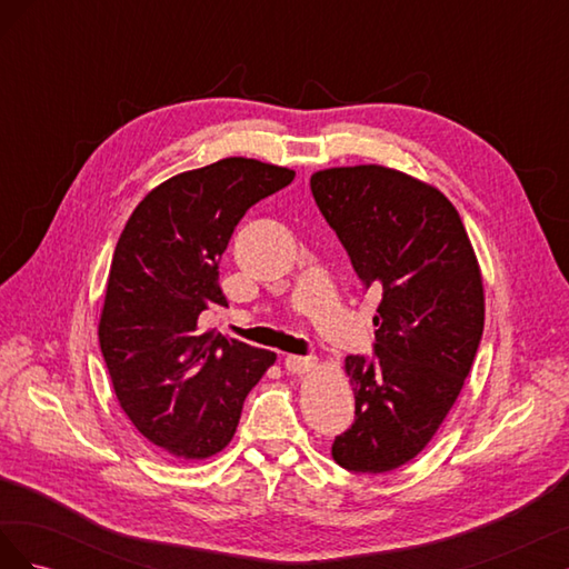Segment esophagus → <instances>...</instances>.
Wrapping results in <instances>:
<instances>
[{
	"label": "esophagus",
	"instance_id": "esophagus-1",
	"mask_svg": "<svg viewBox=\"0 0 569 569\" xmlns=\"http://www.w3.org/2000/svg\"><path fill=\"white\" fill-rule=\"evenodd\" d=\"M316 366H318L316 356H287L284 358V368L291 375H306V372H311Z\"/></svg>",
	"mask_w": 569,
	"mask_h": 569
}]
</instances>
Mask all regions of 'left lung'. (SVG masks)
<instances>
[{
    "label": "left lung",
    "mask_w": 569,
    "mask_h": 569,
    "mask_svg": "<svg viewBox=\"0 0 569 569\" xmlns=\"http://www.w3.org/2000/svg\"><path fill=\"white\" fill-rule=\"evenodd\" d=\"M311 192L360 282L382 291L375 358L343 360L356 420L332 458L351 472H389L432 441L470 375L485 330L481 270L456 206L401 170L325 168Z\"/></svg>",
    "instance_id": "1"
}]
</instances>
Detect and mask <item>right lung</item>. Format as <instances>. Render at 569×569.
Here are the masks:
<instances>
[{
    "label": "right lung",
    "instance_id": "right-lung-1",
    "mask_svg": "<svg viewBox=\"0 0 569 569\" xmlns=\"http://www.w3.org/2000/svg\"><path fill=\"white\" fill-rule=\"evenodd\" d=\"M291 180L282 166L220 159L153 187L120 232L99 343L120 408L168 456L203 460L226 449L247 393L278 358L201 332L199 316L228 306L218 261L237 222Z\"/></svg>",
    "mask_w": 569,
    "mask_h": 569
}]
</instances>
